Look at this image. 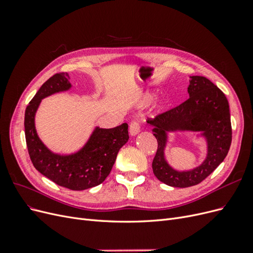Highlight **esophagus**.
<instances>
[{
  "mask_svg": "<svg viewBox=\"0 0 253 253\" xmlns=\"http://www.w3.org/2000/svg\"><path fill=\"white\" fill-rule=\"evenodd\" d=\"M129 134H131L132 136H135L139 133L140 131V122L138 120H133L131 122V125H129Z\"/></svg>",
  "mask_w": 253,
  "mask_h": 253,
  "instance_id": "obj_1",
  "label": "esophagus"
}]
</instances>
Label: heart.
<instances>
[{
    "mask_svg": "<svg viewBox=\"0 0 253 253\" xmlns=\"http://www.w3.org/2000/svg\"><path fill=\"white\" fill-rule=\"evenodd\" d=\"M152 98H153V96H152V95L145 96V97H144V101H145V102H149L150 100H152Z\"/></svg>",
    "mask_w": 253,
    "mask_h": 253,
    "instance_id": "1",
    "label": "heart"
}]
</instances>
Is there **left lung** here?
<instances>
[{
  "label": "left lung",
  "mask_w": 253,
  "mask_h": 253,
  "mask_svg": "<svg viewBox=\"0 0 253 253\" xmlns=\"http://www.w3.org/2000/svg\"><path fill=\"white\" fill-rule=\"evenodd\" d=\"M185 102L149 118L154 126L157 151L152 163L156 177L164 183L176 188L198 185L216 169L227 156L232 140L230 110L225 94L215 84L203 76H193L190 81ZM203 131L209 141V155L195 169L187 172L173 170L164 160L163 150L168 130Z\"/></svg>",
  "instance_id": "left-lung-1"
}]
</instances>
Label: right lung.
I'll use <instances>...</instances> for the list:
<instances>
[{"mask_svg": "<svg viewBox=\"0 0 253 253\" xmlns=\"http://www.w3.org/2000/svg\"><path fill=\"white\" fill-rule=\"evenodd\" d=\"M67 73H58L45 82L25 111V138L36 169L57 185L80 191L100 185L108 177L122 145L128 140L127 124L114 128L97 127L84 148L74 155L52 154L41 142L35 128V114L41 99L71 87Z\"/></svg>", "mask_w": 253, "mask_h": 253, "instance_id": "obj_1", "label": "right lung"}]
</instances>
